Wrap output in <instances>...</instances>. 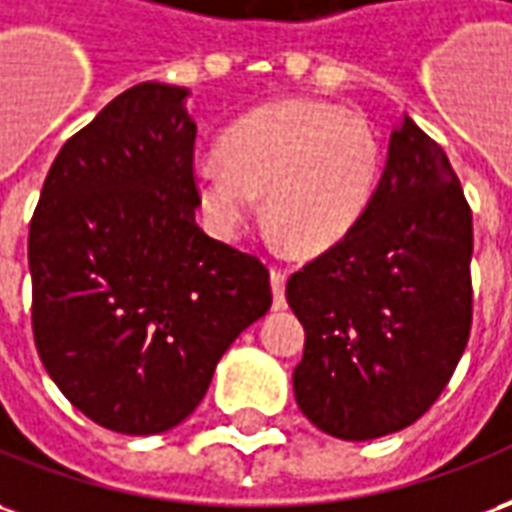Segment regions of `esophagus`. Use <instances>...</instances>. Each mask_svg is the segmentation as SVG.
Returning a JSON list of instances; mask_svg holds the SVG:
<instances>
[{"instance_id": "1", "label": "esophagus", "mask_w": 512, "mask_h": 512, "mask_svg": "<svg viewBox=\"0 0 512 512\" xmlns=\"http://www.w3.org/2000/svg\"><path fill=\"white\" fill-rule=\"evenodd\" d=\"M271 293H274V310L285 307V274L271 268Z\"/></svg>"}]
</instances>
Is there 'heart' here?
Wrapping results in <instances>:
<instances>
[{
    "instance_id": "heart-1",
    "label": "heart",
    "mask_w": 512,
    "mask_h": 512,
    "mask_svg": "<svg viewBox=\"0 0 512 512\" xmlns=\"http://www.w3.org/2000/svg\"><path fill=\"white\" fill-rule=\"evenodd\" d=\"M382 146L371 121L330 102H277L241 119L219 157L194 169L207 227L232 238L263 194L268 221L291 244L318 255L355 230L374 199Z\"/></svg>"
}]
</instances>
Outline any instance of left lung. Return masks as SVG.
<instances>
[{"mask_svg": "<svg viewBox=\"0 0 512 512\" xmlns=\"http://www.w3.org/2000/svg\"><path fill=\"white\" fill-rule=\"evenodd\" d=\"M471 249L455 169L405 113L363 219L285 288L305 327L293 393L318 430L374 441L430 410L471 332Z\"/></svg>", "mask_w": 512, "mask_h": 512, "instance_id": "1", "label": "left lung"}]
</instances>
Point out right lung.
Wrapping results in <instances>:
<instances>
[{
	"instance_id": "1",
	"label": "right lung",
	"mask_w": 512,
	"mask_h": 512,
	"mask_svg": "<svg viewBox=\"0 0 512 512\" xmlns=\"http://www.w3.org/2000/svg\"><path fill=\"white\" fill-rule=\"evenodd\" d=\"M188 88L141 82L71 135L30 221L32 332L71 405L157 435L271 307L266 266L199 230Z\"/></svg>"
}]
</instances>
